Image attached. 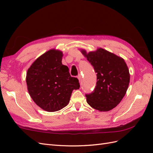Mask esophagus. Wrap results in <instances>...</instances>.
<instances>
[{"label":"esophagus","mask_w":153,"mask_h":153,"mask_svg":"<svg viewBox=\"0 0 153 153\" xmlns=\"http://www.w3.org/2000/svg\"><path fill=\"white\" fill-rule=\"evenodd\" d=\"M77 78H78V80H79V82H80L81 80H82V76H81V75H78V76H77Z\"/></svg>","instance_id":"esophagus-1"}]
</instances>
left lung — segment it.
Segmentation results:
<instances>
[{
    "mask_svg": "<svg viewBox=\"0 0 153 153\" xmlns=\"http://www.w3.org/2000/svg\"><path fill=\"white\" fill-rule=\"evenodd\" d=\"M81 52L97 73L94 90L85 95L87 103L100 112L111 110L126 93L130 79L128 66L122 57L101 48L89 53L82 49Z\"/></svg>",
    "mask_w": 153,
    "mask_h": 153,
    "instance_id": "obj_1",
    "label": "left lung"
}]
</instances>
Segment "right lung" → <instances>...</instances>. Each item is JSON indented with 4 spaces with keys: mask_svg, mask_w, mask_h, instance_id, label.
Instances as JSON below:
<instances>
[{
    "mask_svg": "<svg viewBox=\"0 0 153 153\" xmlns=\"http://www.w3.org/2000/svg\"><path fill=\"white\" fill-rule=\"evenodd\" d=\"M62 52L51 49L31 64L26 75L27 90L34 103L47 112H56L69 103L79 82L62 64Z\"/></svg>",
    "mask_w": 153,
    "mask_h": 153,
    "instance_id": "add662e5",
    "label": "right lung"
}]
</instances>
